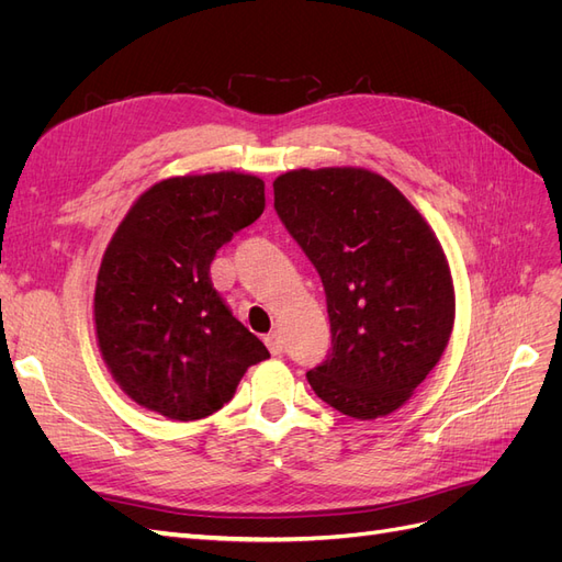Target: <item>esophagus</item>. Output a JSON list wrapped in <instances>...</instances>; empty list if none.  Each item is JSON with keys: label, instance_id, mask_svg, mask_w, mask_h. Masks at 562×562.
<instances>
[{"label": "esophagus", "instance_id": "esophagus-1", "mask_svg": "<svg viewBox=\"0 0 562 562\" xmlns=\"http://www.w3.org/2000/svg\"><path fill=\"white\" fill-rule=\"evenodd\" d=\"M265 342H267L269 351L274 353V356H281V353H283V337H281L279 333H269V335L265 337Z\"/></svg>", "mask_w": 562, "mask_h": 562}]
</instances>
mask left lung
<instances>
[{"mask_svg":"<svg viewBox=\"0 0 562 562\" xmlns=\"http://www.w3.org/2000/svg\"><path fill=\"white\" fill-rule=\"evenodd\" d=\"M274 209L326 291L330 351L307 372L353 419L394 413L448 347L454 291L424 217L363 168H300L274 180Z\"/></svg>","mask_w":562,"mask_h":562,"instance_id":"8db88e82","label":"left lung"}]
</instances>
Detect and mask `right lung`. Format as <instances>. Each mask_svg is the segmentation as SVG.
<instances>
[{
  "label": "right lung",
  "instance_id": "obj_1",
  "mask_svg": "<svg viewBox=\"0 0 562 562\" xmlns=\"http://www.w3.org/2000/svg\"><path fill=\"white\" fill-rule=\"evenodd\" d=\"M265 211V182L241 173L168 178L133 203L95 283V333L126 394L168 419L223 407L269 351L211 281L215 252Z\"/></svg>",
  "mask_w": 562,
  "mask_h": 562
}]
</instances>
